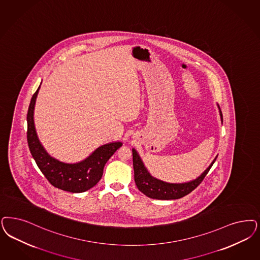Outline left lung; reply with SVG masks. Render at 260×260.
Returning <instances> with one entry per match:
<instances>
[{"label": "left lung", "mask_w": 260, "mask_h": 260, "mask_svg": "<svg viewBox=\"0 0 260 260\" xmlns=\"http://www.w3.org/2000/svg\"><path fill=\"white\" fill-rule=\"evenodd\" d=\"M221 120L223 122V114L220 109ZM217 158V157H216ZM206 169L198 179L185 183H168L159 179H154L150 175L144 166L143 162L138 155L135 149H133V160H134V169H135V184L144 195L147 197L156 199V200H176L184 197L191 193L195 188L201 184V182L206 178L207 173L212 167L214 163Z\"/></svg>", "instance_id": "left-lung-1"}]
</instances>
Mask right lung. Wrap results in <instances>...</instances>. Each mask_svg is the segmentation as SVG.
Here are the masks:
<instances>
[{
    "instance_id": "right-lung-1",
    "label": "right lung",
    "mask_w": 260,
    "mask_h": 260,
    "mask_svg": "<svg viewBox=\"0 0 260 260\" xmlns=\"http://www.w3.org/2000/svg\"><path fill=\"white\" fill-rule=\"evenodd\" d=\"M39 88L40 86L31 97L27 114V145L34 159L46 179L56 188L72 193H81L92 188L102 179L106 163L122 143L113 142L101 146L86 159L79 163L69 164L54 159L46 152L36 135L34 109Z\"/></svg>"
}]
</instances>
